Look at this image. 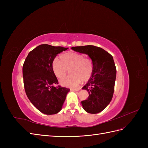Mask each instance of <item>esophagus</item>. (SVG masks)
<instances>
[{"instance_id": "esophagus-1", "label": "esophagus", "mask_w": 148, "mask_h": 148, "mask_svg": "<svg viewBox=\"0 0 148 148\" xmlns=\"http://www.w3.org/2000/svg\"><path fill=\"white\" fill-rule=\"evenodd\" d=\"M80 89V88H71L70 90L73 91H78Z\"/></svg>"}]
</instances>
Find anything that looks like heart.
<instances>
[{
	"label": "heart",
	"mask_w": 148,
	"mask_h": 148,
	"mask_svg": "<svg viewBox=\"0 0 148 148\" xmlns=\"http://www.w3.org/2000/svg\"><path fill=\"white\" fill-rule=\"evenodd\" d=\"M61 60L55 58L52 63V69L56 77H64L70 69L71 75L60 79L61 85L66 87H77L82 81L86 82L91 78L94 71L92 59L85 57L82 53L69 52L60 56Z\"/></svg>",
	"instance_id": "heart-1"
}]
</instances>
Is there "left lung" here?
I'll return each instance as SVG.
<instances>
[{"label": "left lung", "mask_w": 148, "mask_h": 148, "mask_svg": "<svg viewBox=\"0 0 148 148\" xmlns=\"http://www.w3.org/2000/svg\"><path fill=\"white\" fill-rule=\"evenodd\" d=\"M71 49L86 53L93 61V74L82 88L88 91L89 96L82 104L88 113H99L108 106L113 97L117 73L113 57L103 49L91 45L72 47Z\"/></svg>", "instance_id": "left-lung-1"}]
</instances>
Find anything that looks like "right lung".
<instances>
[{
    "label": "right lung",
    "instance_id": "1",
    "mask_svg": "<svg viewBox=\"0 0 148 148\" xmlns=\"http://www.w3.org/2000/svg\"><path fill=\"white\" fill-rule=\"evenodd\" d=\"M69 48L41 44L29 52L23 65L26 96L42 113L56 114L62 109L70 89L62 87L53 72L52 63L58 53Z\"/></svg>",
    "mask_w": 148,
    "mask_h": 148
}]
</instances>
